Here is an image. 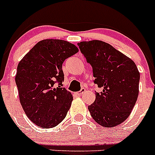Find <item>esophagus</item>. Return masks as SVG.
<instances>
[{
	"label": "esophagus",
	"mask_w": 155,
	"mask_h": 155,
	"mask_svg": "<svg viewBox=\"0 0 155 155\" xmlns=\"http://www.w3.org/2000/svg\"><path fill=\"white\" fill-rule=\"evenodd\" d=\"M86 90L84 89V88H81V90L80 91H78V92H77V94H78L79 96H81L82 94H84V92H85Z\"/></svg>",
	"instance_id": "34e87169"
}]
</instances>
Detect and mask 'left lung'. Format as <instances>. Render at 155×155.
<instances>
[{"label":"left lung","instance_id":"left-lung-1","mask_svg":"<svg viewBox=\"0 0 155 155\" xmlns=\"http://www.w3.org/2000/svg\"><path fill=\"white\" fill-rule=\"evenodd\" d=\"M78 45L92 67L94 82L102 89L88 105L91 117L102 127L120 125L131 113L139 94L136 64L107 42L84 41Z\"/></svg>","mask_w":155,"mask_h":155}]
</instances>
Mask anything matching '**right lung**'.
Listing matches in <instances>:
<instances>
[{"label": "right lung", "instance_id": "add662e5", "mask_svg": "<svg viewBox=\"0 0 155 155\" xmlns=\"http://www.w3.org/2000/svg\"><path fill=\"white\" fill-rule=\"evenodd\" d=\"M78 52L75 45L61 39H44L31 48L18 63L15 82L20 103L32 123L42 128L61 124L73 96L61 87L62 64ZM57 82L58 87L55 84Z\"/></svg>", "mask_w": 155, "mask_h": 155}]
</instances>
